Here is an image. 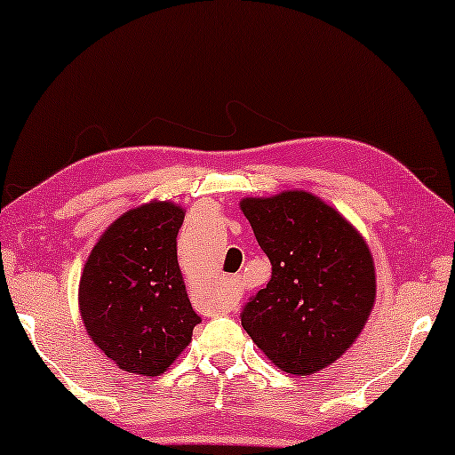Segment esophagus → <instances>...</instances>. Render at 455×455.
<instances>
[{
	"mask_svg": "<svg viewBox=\"0 0 455 455\" xmlns=\"http://www.w3.org/2000/svg\"><path fill=\"white\" fill-rule=\"evenodd\" d=\"M235 298H238V279L235 277H226L223 279V304L221 308H232Z\"/></svg>",
	"mask_w": 455,
	"mask_h": 455,
	"instance_id": "34e87169",
	"label": "esophagus"
}]
</instances>
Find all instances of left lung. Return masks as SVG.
Here are the masks:
<instances>
[{
  "instance_id": "obj_1",
  "label": "left lung",
  "mask_w": 455,
  "mask_h": 455,
  "mask_svg": "<svg viewBox=\"0 0 455 455\" xmlns=\"http://www.w3.org/2000/svg\"><path fill=\"white\" fill-rule=\"evenodd\" d=\"M271 260L267 288L246 302L242 327L277 369L313 375L350 347L375 307L372 254L339 211L304 190L242 198Z\"/></svg>"
}]
</instances>
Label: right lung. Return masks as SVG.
<instances>
[{
	"instance_id": "obj_1",
	"label": "right lung",
	"mask_w": 455,
	"mask_h": 455,
	"mask_svg": "<svg viewBox=\"0 0 455 455\" xmlns=\"http://www.w3.org/2000/svg\"><path fill=\"white\" fill-rule=\"evenodd\" d=\"M184 213L167 201L130 209L105 229L84 263L78 307L86 333L126 372H165L201 323L178 265Z\"/></svg>"
}]
</instances>
